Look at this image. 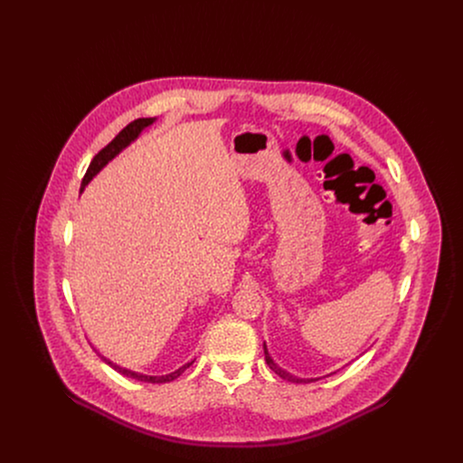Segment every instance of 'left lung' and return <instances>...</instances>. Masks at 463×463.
Returning a JSON list of instances; mask_svg holds the SVG:
<instances>
[{
	"label": "left lung",
	"mask_w": 463,
	"mask_h": 463,
	"mask_svg": "<svg viewBox=\"0 0 463 463\" xmlns=\"http://www.w3.org/2000/svg\"><path fill=\"white\" fill-rule=\"evenodd\" d=\"M263 352H266V361H268V364H269V368L277 373V375H280L282 379H286V381H291V383H309V381H317V379H298V377H295V375H291V373H288L286 370H282V368H279L275 363H273V359L269 357V354H268V348L263 346Z\"/></svg>",
	"instance_id": "8db88e82"
}]
</instances>
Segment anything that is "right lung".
<instances>
[{
	"instance_id": "1",
	"label": "right lung",
	"mask_w": 463,
	"mask_h": 463,
	"mask_svg": "<svg viewBox=\"0 0 463 463\" xmlns=\"http://www.w3.org/2000/svg\"><path fill=\"white\" fill-rule=\"evenodd\" d=\"M156 118H137V120H134V122H129L126 128H122L118 134L113 137V141L111 143H108L95 157H93V161L90 163V166H88V172H86V175H84V179H82V186H80V192L84 190V186L93 179V175H97L99 172H100V168L108 163V161H111L122 148H126L131 141L134 139H137V136L141 134L143 131V128H146V126H150L152 122H154ZM113 370H117L118 373H122V375H126V377H131V379H136V381H143V383H154V384H159V383H170V381H174V379H177L192 363H186L184 366H181L179 370H175V372H172V373H168V375H145V373H137V372H131V370H126V368H120V366H117V364H113L111 361H108L106 357H102Z\"/></svg>"
}]
</instances>
